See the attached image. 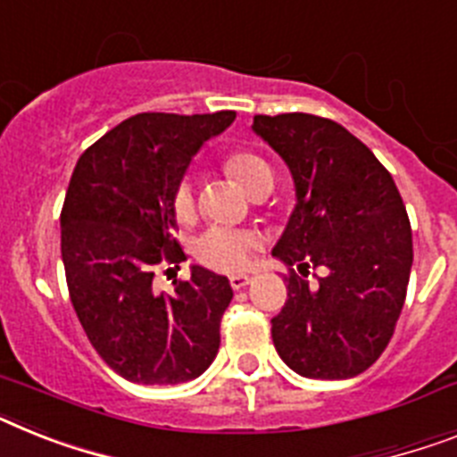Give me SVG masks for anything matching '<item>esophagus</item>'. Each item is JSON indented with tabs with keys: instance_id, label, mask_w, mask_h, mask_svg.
Returning <instances> with one entry per match:
<instances>
[{
	"instance_id": "1",
	"label": "esophagus",
	"mask_w": 457,
	"mask_h": 457,
	"mask_svg": "<svg viewBox=\"0 0 457 457\" xmlns=\"http://www.w3.org/2000/svg\"><path fill=\"white\" fill-rule=\"evenodd\" d=\"M253 278L248 274H235V276H229V286L235 287V290H241V287H246L248 283H251Z\"/></svg>"
}]
</instances>
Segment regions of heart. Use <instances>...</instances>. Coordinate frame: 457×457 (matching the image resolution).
Instances as JSON below:
<instances>
[{"mask_svg":"<svg viewBox=\"0 0 457 457\" xmlns=\"http://www.w3.org/2000/svg\"><path fill=\"white\" fill-rule=\"evenodd\" d=\"M225 170L228 174L239 183L244 190H251V186L264 174H270V164L264 162L262 157L253 155L246 151H237L228 155L225 160ZM171 206L179 220L193 218L195 211V193L193 183L181 181L174 190ZM258 248V237L251 232H239V229H225V228H211L204 235L195 241V255L199 262L209 264L213 270L222 271H237L244 270L251 260V253Z\"/></svg>","mask_w":457,"mask_h":457,"instance_id":"b5f03b06","label":"heart"}]
</instances>
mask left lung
Returning <instances> with one entry per match:
<instances>
[{"mask_svg":"<svg viewBox=\"0 0 457 457\" xmlns=\"http://www.w3.org/2000/svg\"><path fill=\"white\" fill-rule=\"evenodd\" d=\"M253 132L287 164L295 209L271 255L316 286L287 278L271 318L276 353L306 378L358 377L388 346L406 297L413 244L393 176L346 128L309 113L255 116Z\"/></svg>","mask_w":457,"mask_h":457,"instance_id":"left-lung-1","label":"left lung"}]
</instances>
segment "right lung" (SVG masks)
Instances as JSON below:
<instances>
[{"instance_id":"obj_1","label":"right lung","mask_w":457,"mask_h":457,"mask_svg":"<svg viewBox=\"0 0 457 457\" xmlns=\"http://www.w3.org/2000/svg\"><path fill=\"white\" fill-rule=\"evenodd\" d=\"M235 118L139 113L76 162L60 216L69 295L95 351L128 381H193L218 355L228 276L193 264L164 295L153 290V270L186 260L171 197L199 148Z\"/></svg>"}]
</instances>
